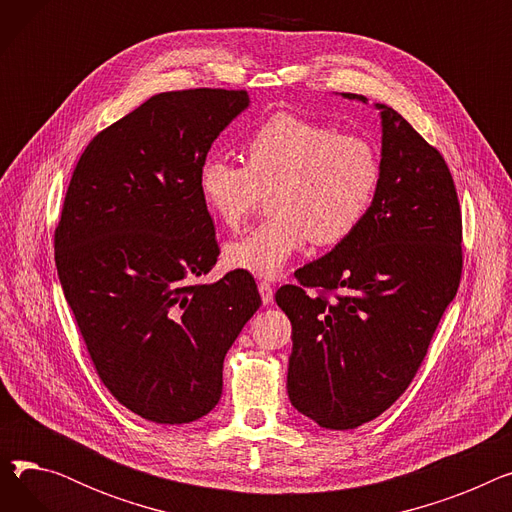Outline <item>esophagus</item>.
<instances>
[{"mask_svg":"<svg viewBox=\"0 0 512 512\" xmlns=\"http://www.w3.org/2000/svg\"><path fill=\"white\" fill-rule=\"evenodd\" d=\"M259 294L263 305H270L274 301V286L270 282H259Z\"/></svg>","mask_w":512,"mask_h":512,"instance_id":"esophagus-1","label":"esophagus"}]
</instances>
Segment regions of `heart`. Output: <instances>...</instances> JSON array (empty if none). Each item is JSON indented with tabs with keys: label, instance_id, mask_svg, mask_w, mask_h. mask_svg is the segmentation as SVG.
<instances>
[{
	"label": "heart",
	"instance_id": "1",
	"mask_svg": "<svg viewBox=\"0 0 512 512\" xmlns=\"http://www.w3.org/2000/svg\"><path fill=\"white\" fill-rule=\"evenodd\" d=\"M245 164L209 155L197 174L215 220L238 228L267 195L270 218L228 242L230 267L276 278L313 240L334 247L367 218L382 182V157L369 139L288 112L259 122L242 143Z\"/></svg>",
	"mask_w": 512,
	"mask_h": 512
}]
</instances>
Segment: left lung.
Segmentation results:
<instances>
[{"instance_id": "left-lung-1", "label": "left lung", "mask_w": 512, "mask_h": 512, "mask_svg": "<svg viewBox=\"0 0 512 512\" xmlns=\"http://www.w3.org/2000/svg\"><path fill=\"white\" fill-rule=\"evenodd\" d=\"M378 107L382 182L367 218L276 292L292 324L290 402L326 429H355L394 405L463 274L461 205L444 157Z\"/></svg>"}]
</instances>
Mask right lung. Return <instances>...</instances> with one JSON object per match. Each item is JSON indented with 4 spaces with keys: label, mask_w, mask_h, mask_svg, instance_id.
Segmentation results:
<instances>
[{
    "label": "right lung",
    "mask_w": 512,
    "mask_h": 512,
    "mask_svg": "<svg viewBox=\"0 0 512 512\" xmlns=\"http://www.w3.org/2000/svg\"><path fill=\"white\" fill-rule=\"evenodd\" d=\"M247 105L242 89L149 97L87 145L53 234L99 380L155 423H191L218 405L224 357L261 305L249 272L199 280L220 255L199 166Z\"/></svg>",
    "instance_id": "1"
}]
</instances>
